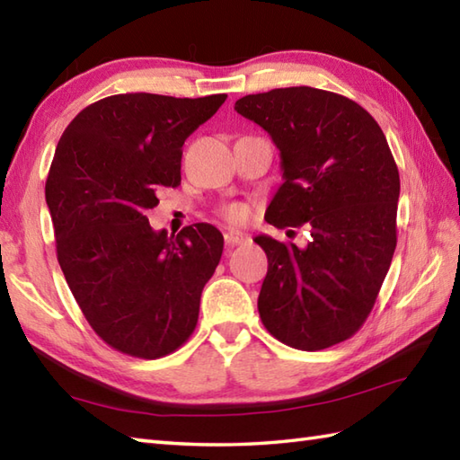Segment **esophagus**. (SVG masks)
Instances as JSON below:
<instances>
[{
  "mask_svg": "<svg viewBox=\"0 0 460 460\" xmlns=\"http://www.w3.org/2000/svg\"><path fill=\"white\" fill-rule=\"evenodd\" d=\"M223 237H225V243H227L229 247H237V245H243V243L251 241L247 233H243V231H227Z\"/></svg>",
  "mask_w": 460,
  "mask_h": 460,
  "instance_id": "34e87169",
  "label": "esophagus"
}]
</instances>
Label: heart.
Listing matches in <instances>:
<instances>
[{
	"label": "heart",
	"mask_w": 460,
	"mask_h": 460,
	"mask_svg": "<svg viewBox=\"0 0 460 460\" xmlns=\"http://www.w3.org/2000/svg\"><path fill=\"white\" fill-rule=\"evenodd\" d=\"M223 217L231 221V223H243L249 217V208H247V205H243V203L229 205V208L223 211Z\"/></svg>",
	"instance_id": "1"
}]
</instances>
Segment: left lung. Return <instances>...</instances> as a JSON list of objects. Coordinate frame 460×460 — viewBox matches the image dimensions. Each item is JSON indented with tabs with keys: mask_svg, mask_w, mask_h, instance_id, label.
I'll list each match as a JSON object with an SVG mask.
<instances>
[{
	"mask_svg": "<svg viewBox=\"0 0 460 460\" xmlns=\"http://www.w3.org/2000/svg\"><path fill=\"white\" fill-rule=\"evenodd\" d=\"M235 111L280 150L285 183L267 221L306 223L312 237L306 249L255 239L269 259L262 324L296 349L340 344L369 316L397 245L399 172L385 134L358 102L312 86L247 94Z\"/></svg>",
	"mask_w": 460,
	"mask_h": 460,
	"instance_id": "left-lung-1",
	"label": "left lung"
}]
</instances>
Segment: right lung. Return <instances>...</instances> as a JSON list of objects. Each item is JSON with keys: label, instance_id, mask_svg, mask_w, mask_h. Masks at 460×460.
Returning a JSON list of instances; mask_svg holds the SVG:
<instances>
[{"label": "right lung", "instance_id": "add662e5", "mask_svg": "<svg viewBox=\"0 0 460 460\" xmlns=\"http://www.w3.org/2000/svg\"><path fill=\"white\" fill-rule=\"evenodd\" d=\"M225 99L106 96L76 114L57 144L45 199L58 265L93 330L122 354L168 356L198 324L223 235L195 223L173 237L154 231L144 213L162 188H178L185 138Z\"/></svg>", "mask_w": 460, "mask_h": 460}]
</instances>
